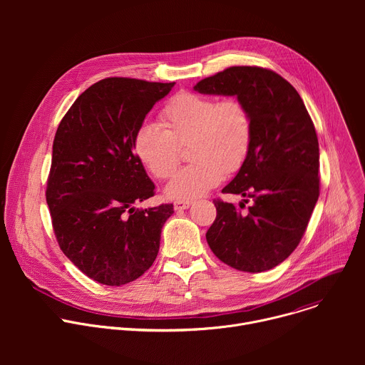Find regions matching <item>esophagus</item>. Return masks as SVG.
<instances>
[{
  "label": "esophagus",
  "instance_id": "1",
  "mask_svg": "<svg viewBox=\"0 0 365 365\" xmlns=\"http://www.w3.org/2000/svg\"><path fill=\"white\" fill-rule=\"evenodd\" d=\"M189 206H190V202H189V200H176V202L173 203L175 211H185V210H187Z\"/></svg>",
  "mask_w": 365,
  "mask_h": 365
}]
</instances>
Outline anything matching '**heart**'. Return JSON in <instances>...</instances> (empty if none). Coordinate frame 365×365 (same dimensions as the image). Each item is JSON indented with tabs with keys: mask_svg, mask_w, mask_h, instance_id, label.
<instances>
[{
	"mask_svg": "<svg viewBox=\"0 0 365 365\" xmlns=\"http://www.w3.org/2000/svg\"><path fill=\"white\" fill-rule=\"evenodd\" d=\"M189 143L193 160L168 183L165 193L175 200H192L215 187L225 176L238 172L251 150L252 120L237 98L217 99L180 92L162 111V127L141 124L133 140L140 163L158 179L170 178L179 162L180 147Z\"/></svg>",
	"mask_w": 365,
	"mask_h": 365,
	"instance_id": "b5f03b06",
	"label": "heart"
}]
</instances>
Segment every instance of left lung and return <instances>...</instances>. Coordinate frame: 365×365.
I'll return each instance as SVG.
<instances>
[{
  "label": "left lung",
  "instance_id": "1",
  "mask_svg": "<svg viewBox=\"0 0 365 365\" xmlns=\"http://www.w3.org/2000/svg\"><path fill=\"white\" fill-rule=\"evenodd\" d=\"M206 95L237 96L250 111L248 158L222 192L252 200L243 211L215 199L217 218L206 232L214 254L247 273L270 270L299 245L319 197V143L297 91L279 73L232 66L193 86Z\"/></svg>",
  "mask_w": 365,
  "mask_h": 365
}]
</instances>
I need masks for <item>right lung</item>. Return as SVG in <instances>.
I'll list each match as a JSON object with an SVG mask.
<instances>
[{
	"label": "right lung",
	"mask_w": 365,
	"mask_h": 365,
	"mask_svg": "<svg viewBox=\"0 0 365 365\" xmlns=\"http://www.w3.org/2000/svg\"><path fill=\"white\" fill-rule=\"evenodd\" d=\"M175 82L107 78L78 96L62 118L51 154L46 200L63 254L92 280L123 286L158 257L173 203L135 210L154 196L133 140Z\"/></svg>",
	"instance_id": "1"
}]
</instances>
